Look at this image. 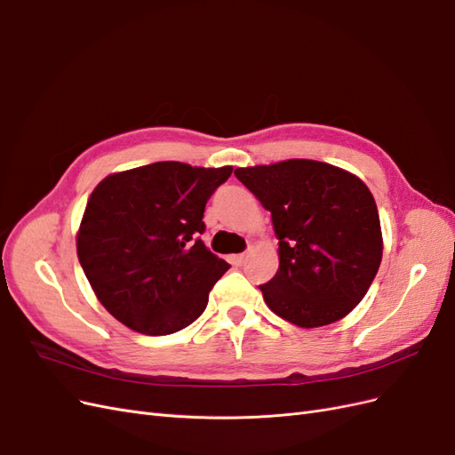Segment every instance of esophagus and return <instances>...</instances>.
<instances>
[{"label":"esophagus","instance_id":"esophagus-1","mask_svg":"<svg viewBox=\"0 0 455 455\" xmlns=\"http://www.w3.org/2000/svg\"><path fill=\"white\" fill-rule=\"evenodd\" d=\"M244 259H246V252H243V254H235V256H231V261L235 266H241V264H244Z\"/></svg>","mask_w":455,"mask_h":455}]
</instances>
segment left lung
<instances>
[{
    "instance_id": "8db88e82",
    "label": "left lung",
    "mask_w": 455,
    "mask_h": 455,
    "mask_svg": "<svg viewBox=\"0 0 455 455\" xmlns=\"http://www.w3.org/2000/svg\"><path fill=\"white\" fill-rule=\"evenodd\" d=\"M271 212L279 269L259 284L267 307L301 328L343 319L368 292L381 264L379 216L355 174L311 159L235 169Z\"/></svg>"
}]
</instances>
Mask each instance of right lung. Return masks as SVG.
<instances>
[{"label": "right lung", "mask_w": 455, "mask_h": 455, "mask_svg": "<svg viewBox=\"0 0 455 455\" xmlns=\"http://www.w3.org/2000/svg\"><path fill=\"white\" fill-rule=\"evenodd\" d=\"M231 167L161 161L109 174L94 188L77 233V258L100 304L148 336L199 319L229 269L201 235L206 201Z\"/></svg>", "instance_id": "obj_1"}]
</instances>
